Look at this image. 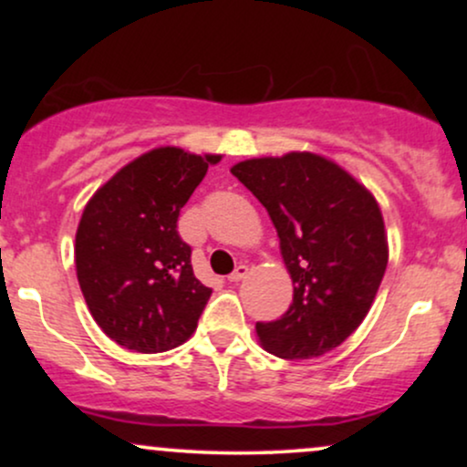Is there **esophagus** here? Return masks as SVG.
Wrapping results in <instances>:
<instances>
[{
  "label": "esophagus",
  "mask_w": 467,
  "mask_h": 467,
  "mask_svg": "<svg viewBox=\"0 0 467 467\" xmlns=\"http://www.w3.org/2000/svg\"><path fill=\"white\" fill-rule=\"evenodd\" d=\"M248 270H250L248 265H245V264H239L237 267H234V272H233V275L228 276V281H230V283H239L241 278H245V276H248Z\"/></svg>",
  "instance_id": "1"
}]
</instances>
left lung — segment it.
<instances>
[{"label":"left lung","mask_w":467,"mask_h":467,"mask_svg":"<svg viewBox=\"0 0 467 467\" xmlns=\"http://www.w3.org/2000/svg\"><path fill=\"white\" fill-rule=\"evenodd\" d=\"M230 173L265 206L294 283L285 314L256 323L265 351L309 360L336 349L368 314L389 264L375 197L318 153L252 158Z\"/></svg>","instance_id":"1"}]
</instances>
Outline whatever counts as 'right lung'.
<instances>
[{
	"mask_svg": "<svg viewBox=\"0 0 467 467\" xmlns=\"http://www.w3.org/2000/svg\"><path fill=\"white\" fill-rule=\"evenodd\" d=\"M219 160L180 147L151 149L85 206L74 245L78 285L96 325L125 349L162 353L195 331L213 289L192 275L178 217Z\"/></svg>",
	"mask_w": 467,
	"mask_h": 467,
	"instance_id": "right-lung-1",
	"label": "right lung"
}]
</instances>
